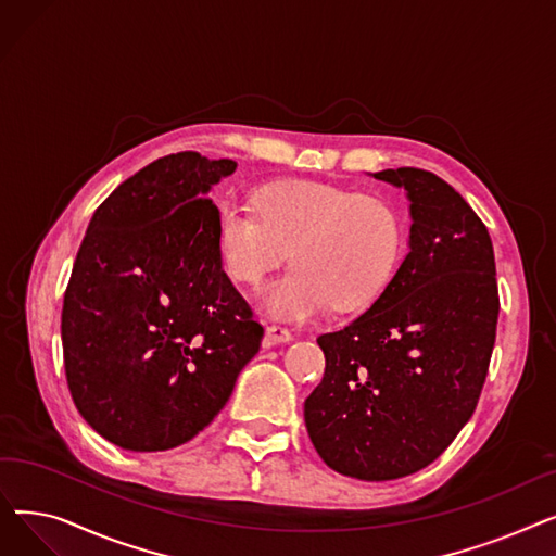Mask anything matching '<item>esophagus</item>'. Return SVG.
<instances>
[{"mask_svg": "<svg viewBox=\"0 0 556 556\" xmlns=\"http://www.w3.org/2000/svg\"><path fill=\"white\" fill-rule=\"evenodd\" d=\"M286 342H293V333H290L286 327L273 325V327L266 329V338H263V344L275 346V344H286Z\"/></svg>", "mask_w": 556, "mask_h": 556, "instance_id": "esophagus-1", "label": "esophagus"}]
</instances>
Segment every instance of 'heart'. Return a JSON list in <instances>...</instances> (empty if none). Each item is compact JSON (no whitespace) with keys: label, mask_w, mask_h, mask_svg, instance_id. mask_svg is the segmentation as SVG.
Returning a JSON list of instances; mask_svg holds the SVG:
<instances>
[{"label":"heart","mask_w":556,"mask_h":556,"mask_svg":"<svg viewBox=\"0 0 556 556\" xmlns=\"http://www.w3.org/2000/svg\"><path fill=\"white\" fill-rule=\"evenodd\" d=\"M256 207L229 202L218 212L216 241L227 273L258 286L286 256L293 261L261 293L279 319H308L331 304H369L392 279L405 248V223L394 202L352 189L281 180L261 187Z\"/></svg>","instance_id":"obj_1"}]
</instances>
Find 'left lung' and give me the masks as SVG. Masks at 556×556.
I'll return each mask as SVG.
<instances>
[{
  "label": "left lung",
  "instance_id": "1",
  "mask_svg": "<svg viewBox=\"0 0 556 556\" xmlns=\"http://www.w3.org/2000/svg\"><path fill=\"white\" fill-rule=\"evenodd\" d=\"M374 178L410 200L407 254L365 313L317 338L327 367L304 421L333 471L381 482L421 471L471 419L501 302L491 237L469 202L424 168Z\"/></svg>",
  "mask_w": 556,
  "mask_h": 556
}]
</instances>
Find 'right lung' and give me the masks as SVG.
Wrapping results in <instances>:
<instances>
[{"instance_id":"obj_1","label":"right lung","mask_w":556,"mask_h":556,"mask_svg":"<svg viewBox=\"0 0 556 556\" xmlns=\"http://www.w3.org/2000/svg\"><path fill=\"white\" fill-rule=\"evenodd\" d=\"M233 160L185 151L116 187L78 248L63 304L72 399L108 442L153 453L214 421L263 327L223 270L212 187Z\"/></svg>"}]
</instances>
